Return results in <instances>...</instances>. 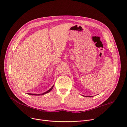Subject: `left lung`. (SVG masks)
Returning <instances> with one entry per match:
<instances>
[{"label": "left lung", "instance_id": "1", "mask_svg": "<svg viewBox=\"0 0 127 127\" xmlns=\"http://www.w3.org/2000/svg\"><path fill=\"white\" fill-rule=\"evenodd\" d=\"M87 97V96H86ZM87 97H92V96H87Z\"/></svg>", "mask_w": 127, "mask_h": 127}]
</instances>
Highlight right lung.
<instances>
[{
  "label": "right lung",
  "instance_id": "obj_1",
  "mask_svg": "<svg viewBox=\"0 0 127 127\" xmlns=\"http://www.w3.org/2000/svg\"><path fill=\"white\" fill-rule=\"evenodd\" d=\"M54 85H53V86L52 87V88H50L49 90H48L47 91H46V92H45L43 93V94H28V95H45V94H47V93H48V92H49L50 91H51V90L53 89V87H54Z\"/></svg>",
  "mask_w": 127,
  "mask_h": 127
}]
</instances>
